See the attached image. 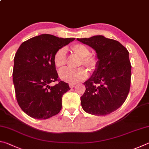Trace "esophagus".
I'll list each match as a JSON object with an SVG mask.
<instances>
[{
	"instance_id": "esophagus-1",
	"label": "esophagus",
	"mask_w": 149,
	"mask_h": 149,
	"mask_svg": "<svg viewBox=\"0 0 149 149\" xmlns=\"http://www.w3.org/2000/svg\"><path fill=\"white\" fill-rule=\"evenodd\" d=\"M69 87L70 88H73L74 87V84H69Z\"/></svg>"
}]
</instances>
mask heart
<instances>
[{
    "label": "heart",
    "instance_id": "b5f03b06",
    "mask_svg": "<svg viewBox=\"0 0 149 149\" xmlns=\"http://www.w3.org/2000/svg\"><path fill=\"white\" fill-rule=\"evenodd\" d=\"M71 50L80 57L79 66L84 65L91 72L97 69L98 61L96 57L90 56V52L88 47L82 44H76L71 46ZM54 64L57 68L64 67L67 63V49L61 48L57 49L54 57ZM59 78L69 84H74L85 80L88 77V71L84 68L70 69L65 68L59 72Z\"/></svg>",
    "mask_w": 149,
    "mask_h": 149
}]
</instances>
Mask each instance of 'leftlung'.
Segmentation results:
<instances>
[{"mask_svg": "<svg viewBox=\"0 0 149 149\" xmlns=\"http://www.w3.org/2000/svg\"><path fill=\"white\" fill-rule=\"evenodd\" d=\"M77 40L94 49L98 59L97 69L84 83L82 107L96 116L113 113L122 105L130 92L132 66L129 52L118 41L102 35Z\"/></svg>", "mask_w": 149, "mask_h": 149, "instance_id": "8db88e82", "label": "left lung"}]
</instances>
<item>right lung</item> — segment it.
<instances>
[{"mask_svg":"<svg viewBox=\"0 0 149 149\" xmlns=\"http://www.w3.org/2000/svg\"><path fill=\"white\" fill-rule=\"evenodd\" d=\"M74 39L44 34L23 42L18 48L13 82L18 105L28 116L45 120L61 111L63 95L70 88L58 79L54 57L57 49ZM55 81L59 83L50 87Z\"/></svg>","mask_w":149,"mask_h":149,"instance_id":"1","label":"right lung"}]
</instances>
